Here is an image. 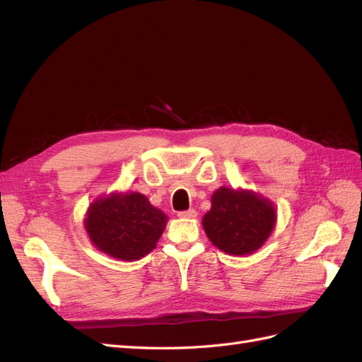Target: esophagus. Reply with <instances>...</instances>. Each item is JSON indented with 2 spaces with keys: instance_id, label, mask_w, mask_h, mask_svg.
Wrapping results in <instances>:
<instances>
[{
  "instance_id": "obj_1",
  "label": "esophagus",
  "mask_w": 362,
  "mask_h": 362,
  "mask_svg": "<svg viewBox=\"0 0 362 362\" xmlns=\"http://www.w3.org/2000/svg\"><path fill=\"white\" fill-rule=\"evenodd\" d=\"M178 216H180V217H187V218H192V217H196V216H198V211H196L194 208H189V210H185V211H180V213H178Z\"/></svg>"
}]
</instances>
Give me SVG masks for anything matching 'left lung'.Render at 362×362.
I'll use <instances>...</instances> for the list:
<instances>
[{"instance_id":"left-lung-1","label":"left lung","mask_w":362,"mask_h":362,"mask_svg":"<svg viewBox=\"0 0 362 362\" xmlns=\"http://www.w3.org/2000/svg\"><path fill=\"white\" fill-rule=\"evenodd\" d=\"M211 205L202 225L213 245L226 254H252L275 226V208L250 192L221 187L213 194Z\"/></svg>"}]
</instances>
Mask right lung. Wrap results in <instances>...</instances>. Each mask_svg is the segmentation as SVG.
I'll use <instances>...</instances> for the list:
<instances>
[{"mask_svg": "<svg viewBox=\"0 0 362 362\" xmlns=\"http://www.w3.org/2000/svg\"><path fill=\"white\" fill-rule=\"evenodd\" d=\"M168 216L140 193L112 194L95 202L87 213L86 229L92 243L107 255L136 261L157 246Z\"/></svg>", "mask_w": 362, "mask_h": 362, "instance_id": "right-lung-1", "label": "right lung"}]
</instances>
